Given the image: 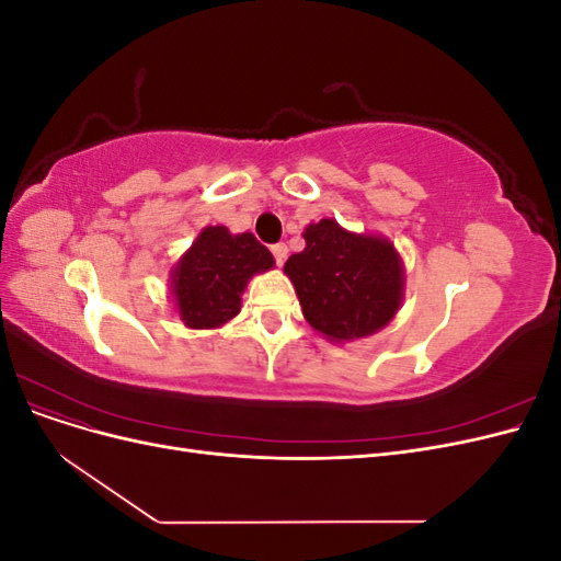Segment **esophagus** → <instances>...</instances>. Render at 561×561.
Segmentation results:
<instances>
[{
  "label": "esophagus",
  "instance_id": "obj_1",
  "mask_svg": "<svg viewBox=\"0 0 561 561\" xmlns=\"http://www.w3.org/2000/svg\"><path fill=\"white\" fill-rule=\"evenodd\" d=\"M271 252H274L276 264H278V266H283V262L287 260V245H285V243H276V245H271Z\"/></svg>",
  "mask_w": 561,
  "mask_h": 561
}]
</instances>
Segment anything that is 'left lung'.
<instances>
[{"instance_id":"1","label":"left lung","mask_w":561,"mask_h":561,"mask_svg":"<svg viewBox=\"0 0 561 561\" xmlns=\"http://www.w3.org/2000/svg\"><path fill=\"white\" fill-rule=\"evenodd\" d=\"M307 248L285 262L301 313L334 344L383 330L404 301V262L381 233L348 231L336 219L304 229Z\"/></svg>"}]
</instances>
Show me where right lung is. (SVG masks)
Masks as SVG:
<instances>
[{
  "label": "right lung",
  "instance_id": "obj_1",
  "mask_svg": "<svg viewBox=\"0 0 561 561\" xmlns=\"http://www.w3.org/2000/svg\"><path fill=\"white\" fill-rule=\"evenodd\" d=\"M274 266V254L250 231L203 227L168 274L173 309L190 330L222 328L241 313L250 278Z\"/></svg>",
  "mask_w": 561,
  "mask_h": 561
}]
</instances>
